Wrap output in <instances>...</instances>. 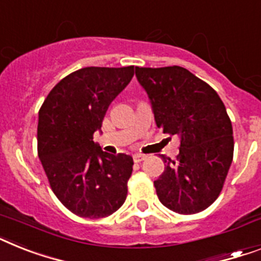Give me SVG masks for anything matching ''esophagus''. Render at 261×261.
<instances>
[{"instance_id": "esophagus-1", "label": "esophagus", "mask_w": 261, "mask_h": 261, "mask_svg": "<svg viewBox=\"0 0 261 261\" xmlns=\"http://www.w3.org/2000/svg\"><path fill=\"white\" fill-rule=\"evenodd\" d=\"M133 158H134V162H137V163H141L142 161H144V159H146V155H143V154H135Z\"/></svg>"}]
</instances>
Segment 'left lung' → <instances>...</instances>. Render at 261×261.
Here are the masks:
<instances>
[{"label":"left lung","instance_id":"left-lung-1","mask_svg":"<svg viewBox=\"0 0 261 261\" xmlns=\"http://www.w3.org/2000/svg\"><path fill=\"white\" fill-rule=\"evenodd\" d=\"M135 74L150 98L156 126L180 139L175 161L162 155L166 167L154 181L158 198L176 214H198L218 199L233 158L224 103L185 67H135Z\"/></svg>","mask_w":261,"mask_h":261}]
</instances>
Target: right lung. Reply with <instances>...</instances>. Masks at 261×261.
<instances>
[{"label": "right lung", "instance_id": "add662e5", "mask_svg": "<svg viewBox=\"0 0 261 261\" xmlns=\"http://www.w3.org/2000/svg\"><path fill=\"white\" fill-rule=\"evenodd\" d=\"M134 66L83 67L53 87L38 113V156L58 200L81 218L99 219L127 196L133 158L94 143L110 103L130 83Z\"/></svg>", "mask_w": 261, "mask_h": 261}]
</instances>
